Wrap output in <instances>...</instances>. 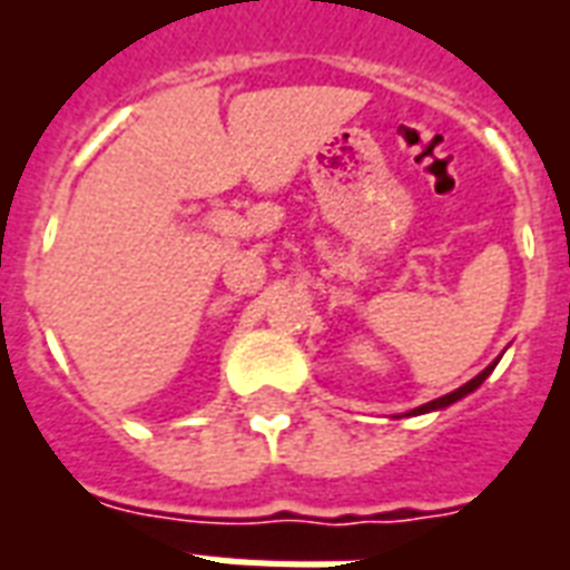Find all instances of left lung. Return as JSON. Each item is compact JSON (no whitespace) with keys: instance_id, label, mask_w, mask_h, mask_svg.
Segmentation results:
<instances>
[{"instance_id":"obj_1","label":"left lung","mask_w":570,"mask_h":570,"mask_svg":"<svg viewBox=\"0 0 570 570\" xmlns=\"http://www.w3.org/2000/svg\"><path fill=\"white\" fill-rule=\"evenodd\" d=\"M497 363H500V360H493V363L488 365V368H484L482 374H475L473 381H470V383H464V386H458V390H454V392H449V395H443V399H434V401H428V404H422V407H413V410H410V413H404V416H422V413H436V410H445V407H452L454 401L466 399V395H470V392H475V390H479V386H482V383L488 381V377H491V372H493V368H497Z\"/></svg>"}]
</instances>
